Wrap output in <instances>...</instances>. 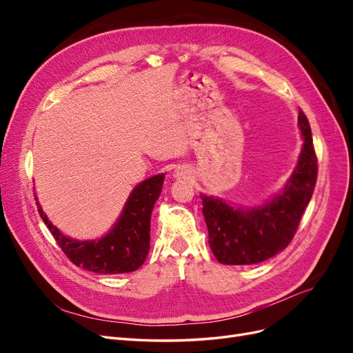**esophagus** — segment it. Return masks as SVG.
Listing matches in <instances>:
<instances>
[{
    "label": "esophagus",
    "instance_id": "obj_1",
    "mask_svg": "<svg viewBox=\"0 0 353 353\" xmlns=\"http://www.w3.org/2000/svg\"><path fill=\"white\" fill-rule=\"evenodd\" d=\"M175 178H187L188 176V170L185 169V168H178L176 170H175Z\"/></svg>",
    "mask_w": 353,
    "mask_h": 353
}]
</instances>
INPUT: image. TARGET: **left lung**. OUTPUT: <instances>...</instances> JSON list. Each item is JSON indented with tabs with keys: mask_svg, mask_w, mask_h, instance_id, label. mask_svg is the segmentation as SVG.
Instances as JSON below:
<instances>
[{
	"mask_svg": "<svg viewBox=\"0 0 353 353\" xmlns=\"http://www.w3.org/2000/svg\"><path fill=\"white\" fill-rule=\"evenodd\" d=\"M303 148L284 191L263 206L240 210L219 199L200 194L209 245L223 265H252L272 258L292 243L299 222L314 194L318 175L311 126L299 112Z\"/></svg>",
	"mask_w": 353,
	"mask_h": 353,
	"instance_id": "1",
	"label": "left lung"
}]
</instances>
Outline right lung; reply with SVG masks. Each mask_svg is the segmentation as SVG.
Segmentation results:
<instances>
[{
	"label": "right lung",
	"mask_w": 353,
	"mask_h": 353,
	"mask_svg": "<svg viewBox=\"0 0 353 353\" xmlns=\"http://www.w3.org/2000/svg\"><path fill=\"white\" fill-rule=\"evenodd\" d=\"M165 175L160 174L138 184L128 199L119 221L100 240L78 241L61 234L37 201L38 212L68 259L97 274L132 272L144 263L150 250V218L162 193ZM35 200H38L35 197Z\"/></svg>",
	"instance_id": "add662e5"
}]
</instances>
